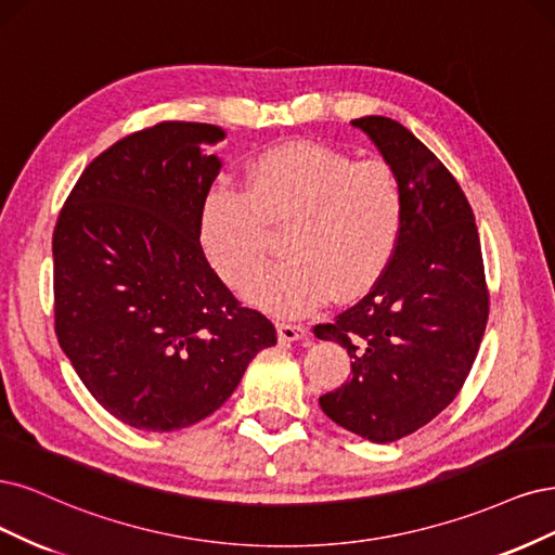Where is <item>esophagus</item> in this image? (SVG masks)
<instances>
[{
    "label": "esophagus",
    "mask_w": 555,
    "mask_h": 555,
    "mask_svg": "<svg viewBox=\"0 0 555 555\" xmlns=\"http://www.w3.org/2000/svg\"><path fill=\"white\" fill-rule=\"evenodd\" d=\"M276 332L281 341H299V338L307 336V327L295 325V323H279Z\"/></svg>",
    "instance_id": "1"
}]
</instances>
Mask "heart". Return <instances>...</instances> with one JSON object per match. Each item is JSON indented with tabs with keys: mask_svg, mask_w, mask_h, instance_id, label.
I'll use <instances>...</instances> for the list:
<instances>
[{
	"mask_svg": "<svg viewBox=\"0 0 555 555\" xmlns=\"http://www.w3.org/2000/svg\"><path fill=\"white\" fill-rule=\"evenodd\" d=\"M246 191L211 186L201 209L203 248L219 276L242 288L270 256L272 228L288 225L283 258L246 297L279 315H304L375 283L403 228L405 195L387 160H354L311 140L267 147L246 168Z\"/></svg>",
	"mask_w": 555,
	"mask_h": 555,
	"instance_id": "b5f03b06",
	"label": "heart"
}]
</instances>
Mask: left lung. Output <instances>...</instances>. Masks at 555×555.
Masks as SVG:
<instances>
[{"label": "left lung", "mask_w": 555, "mask_h": 555, "mask_svg": "<svg viewBox=\"0 0 555 555\" xmlns=\"http://www.w3.org/2000/svg\"><path fill=\"white\" fill-rule=\"evenodd\" d=\"M350 124L397 170L405 214L373 291L313 327L352 360V378L320 397V408L357 436L395 442L442 413L466 383L487 330L489 291L475 214L452 172L395 119Z\"/></svg>", "instance_id": "1"}]
</instances>
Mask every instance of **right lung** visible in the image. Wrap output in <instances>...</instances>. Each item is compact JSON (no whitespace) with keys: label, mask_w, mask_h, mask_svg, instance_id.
<instances>
[{"label":"right lung","mask_w":555,"mask_h":555,"mask_svg":"<svg viewBox=\"0 0 555 555\" xmlns=\"http://www.w3.org/2000/svg\"><path fill=\"white\" fill-rule=\"evenodd\" d=\"M225 131L160 121L85 168L52 235L55 332L85 387L140 431L219 410L276 330L211 270L201 209Z\"/></svg>","instance_id":"add662e5"}]
</instances>
